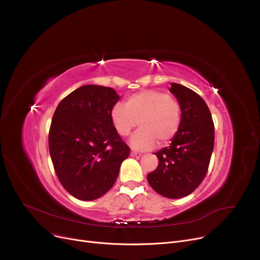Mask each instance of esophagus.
I'll return each mask as SVG.
<instances>
[{"label": "esophagus", "instance_id": "esophagus-1", "mask_svg": "<svg viewBox=\"0 0 260 260\" xmlns=\"http://www.w3.org/2000/svg\"><path fill=\"white\" fill-rule=\"evenodd\" d=\"M142 155L138 152H135V151H132L131 152V157H135V158H140Z\"/></svg>", "mask_w": 260, "mask_h": 260}]
</instances>
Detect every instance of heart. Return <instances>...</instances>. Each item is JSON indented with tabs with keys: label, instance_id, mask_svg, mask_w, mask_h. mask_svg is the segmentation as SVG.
Masks as SVG:
<instances>
[{
	"label": "heart",
	"instance_id": "heart-1",
	"mask_svg": "<svg viewBox=\"0 0 260 260\" xmlns=\"http://www.w3.org/2000/svg\"><path fill=\"white\" fill-rule=\"evenodd\" d=\"M112 124L120 137H126L140 125L129 139L135 149L146 151L171 141L181 124V107L172 95L158 90H143L117 104L111 112Z\"/></svg>",
	"mask_w": 260,
	"mask_h": 260
}]
</instances>
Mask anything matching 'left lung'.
Masks as SVG:
<instances>
[{
	"label": "left lung",
	"instance_id": "8db88e82",
	"mask_svg": "<svg viewBox=\"0 0 260 260\" xmlns=\"http://www.w3.org/2000/svg\"><path fill=\"white\" fill-rule=\"evenodd\" d=\"M170 91L181 107V124L169 146L154 153L157 169L147 175L155 192L170 199L192 194L207 175L214 148L210 109L194 90L171 83Z\"/></svg>",
	"mask_w": 260,
	"mask_h": 260
}]
</instances>
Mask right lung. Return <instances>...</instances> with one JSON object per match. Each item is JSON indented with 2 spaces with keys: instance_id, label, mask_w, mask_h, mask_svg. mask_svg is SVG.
Segmentation results:
<instances>
[{
  "instance_id": "obj_1",
  "label": "right lung",
  "mask_w": 260,
  "mask_h": 260,
  "mask_svg": "<svg viewBox=\"0 0 260 260\" xmlns=\"http://www.w3.org/2000/svg\"><path fill=\"white\" fill-rule=\"evenodd\" d=\"M120 98L111 87L83 85L65 97L52 116L50 158L61 184L77 199L90 201L107 193L129 155L111 120Z\"/></svg>"
}]
</instances>
